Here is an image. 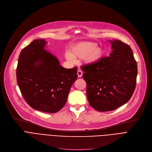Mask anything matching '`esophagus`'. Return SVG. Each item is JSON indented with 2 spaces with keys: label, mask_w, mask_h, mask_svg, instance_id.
I'll return each mask as SVG.
<instances>
[{
  "label": "esophagus",
  "mask_w": 152,
  "mask_h": 152,
  "mask_svg": "<svg viewBox=\"0 0 152 152\" xmlns=\"http://www.w3.org/2000/svg\"><path fill=\"white\" fill-rule=\"evenodd\" d=\"M77 76L79 77H81L83 76V71L81 69L77 70Z\"/></svg>",
  "instance_id": "1"
}]
</instances>
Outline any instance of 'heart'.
I'll use <instances>...</instances> for the list:
<instances>
[{"instance_id": "obj_1", "label": "heart", "mask_w": 152, "mask_h": 152, "mask_svg": "<svg viewBox=\"0 0 152 152\" xmlns=\"http://www.w3.org/2000/svg\"><path fill=\"white\" fill-rule=\"evenodd\" d=\"M103 55V49L100 47H97V44L95 43L83 42L72 47L70 53L66 52L65 53V57L71 61L75 60L74 57L85 58L87 61L92 63L100 60Z\"/></svg>"}]
</instances>
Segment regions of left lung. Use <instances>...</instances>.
Here are the masks:
<instances>
[{
  "mask_svg": "<svg viewBox=\"0 0 152 152\" xmlns=\"http://www.w3.org/2000/svg\"><path fill=\"white\" fill-rule=\"evenodd\" d=\"M112 53L82 65L89 105L99 111L114 110L128 102L136 86L137 65L130 46L110 41Z\"/></svg>",
  "mask_w": 152,
  "mask_h": 152,
  "instance_id": "8db88e82",
  "label": "left lung"
}]
</instances>
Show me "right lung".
<instances>
[{
  "label": "right lung",
  "mask_w": 152,
  "mask_h": 152,
  "mask_svg": "<svg viewBox=\"0 0 152 152\" xmlns=\"http://www.w3.org/2000/svg\"><path fill=\"white\" fill-rule=\"evenodd\" d=\"M44 39H36L21 50L17 80L23 98L33 108L55 113L66 102L71 87L77 79V66H60L53 55L44 50Z\"/></svg>",
  "instance_id": "obj_1"
}]
</instances>
